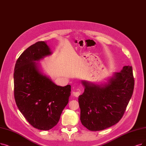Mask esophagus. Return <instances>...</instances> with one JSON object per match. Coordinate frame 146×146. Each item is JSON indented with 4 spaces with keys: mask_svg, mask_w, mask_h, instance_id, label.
I'll list each match as a JSON object with an SVG mask.
<instances>
[{
    "mask_svg": "<svg viewBox=\"0 0 146 146\" xmlns=\"http://www.w3.org/2000/svg\"><path fill=\"white\" fill-rule=\"evenodd\" d=\"M72 94L75 97H78L80 96V95L81 94V91H74L72 92Z\"/></svg>",
    "mask_w": 146,
    "mask_h": 146,
    "instance_id": "34e87169",
    "label": "esophagus"
}]
</instances>
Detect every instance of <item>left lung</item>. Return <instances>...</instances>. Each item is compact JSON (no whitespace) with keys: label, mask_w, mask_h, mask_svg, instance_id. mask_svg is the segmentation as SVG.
<instances>
[{"label":"left lung","mask_w":146,"mask_h":146,"mask_svg":"<svg viewBox=\"0 0 146 146\" xmlns=\"http://www.w3.org/2000/svg\"><path fill=\"white\" fill-rule=\"evenodd\" d=\"M81 83L85 87L84 93L78 98L82 125L90 131H98L118 123L133 92L132 67L125 66L103 86L85 81Z\"/></svg>","instance_id":"1"}]
</instances>
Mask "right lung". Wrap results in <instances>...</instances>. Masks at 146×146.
<instances>
[{"label":"right lung","instance_id":"obj_1","mask_svg":"<svg viewBox=\"0 0 146 146\" xmlns=\"http://www.w3.org/2000/svg\"><path fill=\"white\" fill-rule=\"evenodd\" d=\"M51 54L45 42H36L19 57L14 73L17 107L29 123L43 131L57 124L71 93V86H57L39 71L35 62Z\"/></svg>","mask_w":146,"mask_h":146}]
</instances>
